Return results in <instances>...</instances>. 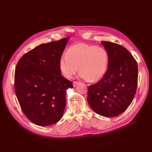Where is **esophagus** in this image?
<instances>
[{
	"mask_svg": "<svg viewBox=\"0 0 152 152\" xmlns=\"http://www.w3.org/2000/svg\"><path fill=\"white\" fill-rule=\"evenodd\" d=\"M78 84H79V82H73V87H76Z\"/></svg>",
	"mask_w": 152,
	"mask_h": 152,
	"instance_id": "1",
	"label": "esophagus"
}]
</instances>
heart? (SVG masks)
Wrapping results in <instances>:
<instances>
[{"mask_svg": "<svg viewBox=\"0 0 152 152\" xmlns=\"http://www.w3.org/2000/svg\"><path fill=\"white\" fill-rule=\"evenodd\" d=\"M108 65V55L104 48L84 43L72 45L59 62V70L66 78H72L79 69L81 79L91 81L99 80Z\"/></svg>", "mask_w": 152, "mask_h": 152, "instance_id": "1", "label": "heart"}]
</instances>
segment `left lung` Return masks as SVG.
I'll return each mask as SVG.
<instances>
[{"instance_id":"8db88e82","label":"left lung","mask_w":152,"mask_h":152,"mask_svg":"<svg viewBox=\"0 0 152 152\" xmlns=\"http://www.w3.org/2000/svg\"><path fill=\"white\" fill-rule=\"evenodd\" d=\"M108 55V69L97 83L89 86L87 102L94 111L105 117L125 112L132 102L137 86V65L125 48L102 41Z\"/></svg>"}]
</instances>
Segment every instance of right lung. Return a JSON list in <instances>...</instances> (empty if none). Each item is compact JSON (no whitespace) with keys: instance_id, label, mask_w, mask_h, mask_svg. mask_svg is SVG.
I'll use <instances>...</instances> for the list:
<instances>
[{"instance_id":"right-lung-1","label":"right lung","mask_w":152,"mask_h":152,"mask_svg":"<svg viewBox=\"0 0 152 152\" xmlns=\"http://www.w3.org/2000/svg\"><path fill=\"white\" fill-rule=\"evenodd\" d=\"M69 39L40 44L17 63L16 95L26 117L37 126L53 125L63 117L66 92L73 84L61 75L59 62Z\"/></svg>"}]
</instances>
